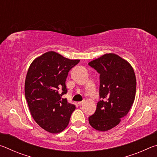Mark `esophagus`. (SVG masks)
<instances>
[{"label": "esophagus", "instance_id": "1", "mask_svg": "<svg viewBox=\"0 0 157 157\" xmlns=\"http://www.w3.org/2000/svg\"><path fill=\"white\" fill-rule=\"evenodd\" d=\"M84 101H81V102H78V104H79V105H82L84 104Z\"/></svg>", "mask_w": 157, "mask_h": 157}]
</instances>
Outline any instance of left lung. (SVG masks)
I'll return each mask as SVG.
<instances>
[{
	"label": "left lung",
	"instance_id": "8db88e82",
	"mask_svg": "<svg viewBox=\"0 0 157 157\" xmlns=\"http://www.w3.org/2000/svg\"><path fill=\"white\" fill-rule=\"evenodd\" d=\"M100 73V98L95 112L89 117L91 126L108 131L128 113L136 95V79L132 66L113 53L105 54L89 63Z\"/></svg>",
	"mask_w": 157,
	"mask_h": 157
}]
</instances>
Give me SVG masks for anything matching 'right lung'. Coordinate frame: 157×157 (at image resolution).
Returning <instances> with one entry per match:
<instances>
[{
	"label": "right lung",
	"mask_w": 157,
	"mask_h": 157,
	"mask_svg": "<svg viewBox=\"0 0 157 157\" xmlns=\"http://www.w3.org/2000/svg\"><path fill=\"white\" fill-rule=\"evenodd\" d=\"M54 51L34 59L28 68L25 82V95L34 120L52 134L68 126L75 106L62 98L67 93L66 79L69 71L79 62Z\"/></svg>",
	"instance_id": "right-lung-1"
}]
</instances>
